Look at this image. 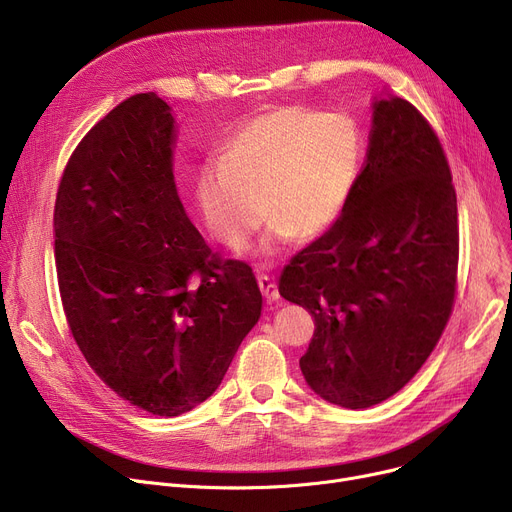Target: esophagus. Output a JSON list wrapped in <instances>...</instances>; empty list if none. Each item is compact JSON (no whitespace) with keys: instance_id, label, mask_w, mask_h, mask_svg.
Instances as JSON below:
<instances>
[{"instance_id":"1","label":"esophagus","mask_w":512,"mask_h":512,"mask_svg":"<svg viewBox=\"0 0 512 512\" xmlns=\"http://www.w3.org/2000/svg\"><path fill=\"white\" fill-rule=\"evenodd\" d=\"M257 284H259V290L265 297V301H278L280 299V292H278V286L276 282L270 278V276H259L257 278Z\"/></svg>"}]
</instances>
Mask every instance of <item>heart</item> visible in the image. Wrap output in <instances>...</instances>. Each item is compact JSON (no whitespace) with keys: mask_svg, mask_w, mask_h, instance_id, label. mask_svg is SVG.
I'll return each instance as SVG.
<instances>
[{"mask_svg":"<svg viewBox=\"0 0 512 512\" xmlns=\"http://www.w3.org/2000/svg\"><path fill=\"white\" fill-rule=\"evenodd\" d=\"M365 153V132L353 114L267 107L234 128L222 161H207L199 170L195 199L201 218L215 240L242 249L267 211L261 255H276L299 234L315 240L351 205Z\"/></svg>","mask_w":512,"mask_h":512,"instance_id":"b5f03b06","label":"heart"}]
</instances>
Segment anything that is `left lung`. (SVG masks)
I'll use <instances>...</instances> for the list:
<instances>
[{
  "mask_svg": "<svg viewBox=\"0 0 512 512\" xmlns=\"http://www.w3.org/2000/svg\"><path fill=\"white\" fill-rule=\"evenodd\" d=\"M371 110L351 205L280 276L282 297L315 321L299 361L305 382L344 409L378 405L421 369L450 317L459 265L456 193L436 132L396 95Z\"/></svg>",
  "mask_w": 512,
  "mask_h": 512,
  "instance_id": "8db88e82",
  "label": "left lung"
}]
</instances>
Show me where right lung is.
Instances as JSON below:
<instances>
[{
  "mask_svg": "<svg viewBox=\"0 0 512 512\" xmlns=\"http://www.w3.org/2000/svg\"><path fill=\"white\" fill-rule=\"evenodd\" d=\"M172 107L132 95L99 120L64 170L56 267L70 332L120 398L178 417L224 380L261 317L251 267L222 261L176 191Z\"/></svg>",
  "mask_w": 512,
  "mask_h": 512,
  "instance_id": "right-lung-1",
  "label": "right lung"
}]
</instances>
